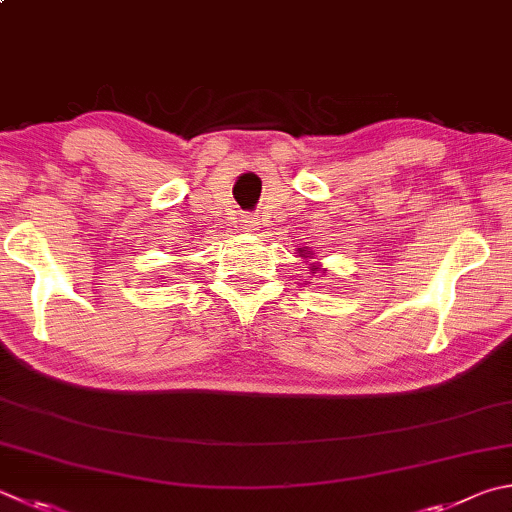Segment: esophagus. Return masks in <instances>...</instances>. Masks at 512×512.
I'll use <instances>...</instances> for the list:
<instances>
[{"label": "esophagus", "instance_id": "34e87169", "mask_svg": "<svg viewBox=\"0 0 512 512\" xmlns=\"http://www.w3.org/2000/svg\"><path fill=\"white\" fill-rule=\"evenodd\" d=\"M239 228L244 232H255L259 230V219L255 215H244L239 219Z\"/></svg>", "mask_w": 512, "mask_h": 512}]
</instances>
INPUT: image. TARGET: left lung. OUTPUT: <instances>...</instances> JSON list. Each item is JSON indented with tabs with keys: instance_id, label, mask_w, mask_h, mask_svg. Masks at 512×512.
Listing matches in <instances>:
<instances>
[{
	"instance_id": "obj_1",
	"label": "left lung",
	"mask_w": 512,
	"mask_h": 512,
	"mask_svg": "<svg viewBox=\"0 0 512 512\" xmlns=\"http://www.w3.org/2000/svg\"><path fill=\"white\" fill-rule=\"evenodd\" d=\"M297 253H300V257L302 259H306V262H309V271L311 273H327V271H324V268H322V264L320 262H311V259H313V250L311 248H297Z\"/></svg>"
}]
</instances>
